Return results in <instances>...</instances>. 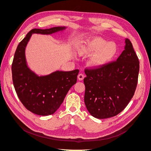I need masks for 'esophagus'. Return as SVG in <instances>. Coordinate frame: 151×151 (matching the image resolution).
I'll return each instance as SVG.
<instances>
[{"label": "esophagus", "instance_id": "34e87169", "mask_svg": "<svg viewBox=\"0 0 151 151\" xmlns=\"http://www.w3.org/2000/svg\"><path fill=\"white\" fill-rule=\"evenodd\" d=\"M77 78H78V79L79 81H82V80L84 79V76L83 74H79V75L77 76Z\"/></svg>", "mask_w": 151, "mask_h": 151}]
</instances>
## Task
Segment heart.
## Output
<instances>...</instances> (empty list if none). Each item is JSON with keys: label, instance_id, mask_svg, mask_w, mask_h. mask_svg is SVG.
I'll use <instances>...</instances> for the list:
<instances>
[{"label": "heart", "instance_id": "obj_1", "mask_svg": "<svg viewBox=\"0 0 151 151\" xmlns=\"http://www.w3.org/2000/svg\"><path fill=\"white\" fill-rule=\"evenodd\" d=\"M116 52L117 47L115 43L108 42L101 38L91 41L79 50L81 54L93 55L97 52L90 61V65L94 67L102 66L110 61L115 55Z\"/></svg>", "mask_w": 151, "mask_h": 151}]
</instances>
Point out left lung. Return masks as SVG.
Returning <instances> with one entry per match:
<instances>
[{"mask_svg":"<svg viewBox=\"0 0 151 151\" xmlns=\"http://www.w3.org/2000/svg\"><path fill=\"white\" fill-rule=\"evenodd\" d=\"M84 103L93 116L110 118L122 111L134 96L138 82L139 58L129 39L116 61L86 68Z\"/></svg>","mask_w":151,"mask_h":151,"instance_id":"8db88e82","label":"left lung"}]
</instances>
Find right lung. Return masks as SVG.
<instances>
[{"mask_svg":"<svg viewBox=\"0 0 151 151\" xmlns=\"http://www.w3.org/2000/svg\"><path fill=\"white\" fill-rule=\"evenodd\" d=\"M65 27L33 29L18 45L12 63V82L18 98L24 106L36 115L47 116L55 112L63 103L68 90L77 82L79 70L56 71L38 76L27 66L25 48L33 33L50 35Z\"/></svg>","mask_w":151,"mask_h":151,"instance_id":"obj_1","label":"right lung"}]
</instances>
